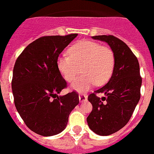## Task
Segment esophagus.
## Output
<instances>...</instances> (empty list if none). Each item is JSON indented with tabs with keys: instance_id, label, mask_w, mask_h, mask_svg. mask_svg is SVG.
I'll return each mask as SVG.
<instances>
[{
	"instance_id": "1",
	"label": "esophagus",
	"mask_w": 154,
	"mask_h": 154,
	"mask_svg": "<svg viewBox=\"0 0 154 154\" xmlns=\"http://www.w3.org/2000/svg\"><path fill=\"white\" fill-rule=\"evenodd\" d=\"M88 100V97H87V96L85 94H81L79 95V100L81 103H82V102H84V101H86Z\"/></svg>"
}]
</instances>
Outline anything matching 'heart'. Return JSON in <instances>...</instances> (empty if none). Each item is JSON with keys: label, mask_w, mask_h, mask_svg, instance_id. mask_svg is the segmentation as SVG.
I'll return each mask as SVG.
<instances>
[{"label": "heart", "mask_w": 154, "mask_h": 154, "mask_svg": "<svg viewBox=\"0 0 154 154\" xmlns=\"http://www.w3.org/2000/svg\"><path fill=\"white\" fill-rule=\"evenodd\" d=\"M69 56L57 58V66L62 77L72 82L81 72L83 74L71 85L78 92H85L97 84L102 85L112 77L115 67V55L109 47L93 41L83 40L69 50Z\"/></svg>", "instance_id": "b5f03b06"}]
</instances>
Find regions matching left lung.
I'll return each mask as SVG.
<instances>
[{
	"label": "left lung",
	"instance_id": "obj_1",
	"mask_svg": "<svg viewBox=\"0 0 154 154\" xmlns=\"http://www.w3.org/2000/svg\"><path fill=\"white\" fill-rule=\"evenodd\" d=\"M109 45L115 55V67L109 81L90 94L92 111L87 118L89 128L98 135L116 133L129 122L140 100L142 77L137 57L124 42L113 35L92 36ZM97 93H103L100 99Z\"/></svg>",
	"mask_w": 154,
	"mask_h": 154
}]
</instances>
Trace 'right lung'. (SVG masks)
Returning a JSON list of instances; mask_svg holds the SVG:
<instances>
[{
    "label": "right lung",
    "instance_id": "obj_1",
    "mask_svg": "<svg viewBox=\"0 0 154 154\" xmlns=\"http://www.w3.org/2000/svg\"><path fill=\"white\" fill-rule=\"evenodd\" d=\"M77 36H44L30 43L15 63L12 94L18 113L31 131L49 137L66 127L79 103L76 92L58 96L66 87L57 66L62 51Z\"/></svg>",
    "mask_w": 154,
    "mask_h": 154
}]
</instances>
